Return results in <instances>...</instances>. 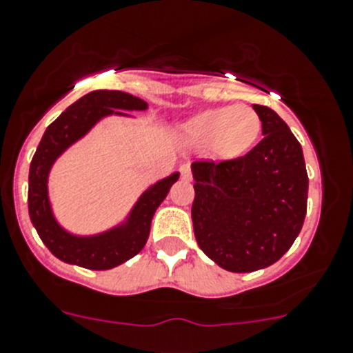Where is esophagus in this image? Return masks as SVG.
Here are the masks:
<instances>
[{
	"mask_svg": "<svg viewBox=\"0 0 353 353\" xmlns=\"http://www.w3.org/2000/svg\"><path fill=\"white\" fill-rule=\"evenodd\" d=\"M181 177H183L184 181H191V167L188 165V163L181 165Z\"/></svg>",
	"mask_w": 353,
	"mask_h": 353,
	"instance_id": "obj_1",
	"label": "esophagus"
}]
</instances>
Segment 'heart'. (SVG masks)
Listing matches in <instances>:
<instances>
[{"label":"heart","instance_id":"b5f03b06","mask_svg":"<svg viewBox=\"0 0 353 353\" xmlns=\"http://www.w3.org/2000/svg\"><path fill=\"white\" fill-rule=\"evenodd\" d=\"M183 132L194 145H214L222 155H238L255 143L260 119L246 105L210 108L188 121Z\"/></svg>","mask_w":353,"mask_h":353}]
</instances>
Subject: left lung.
Returning <instances> with one entry per match:
<instances>
[{
	"mask_svg": "<svg viewBox=\"0 0 353 353\" xmlns=\"http://www.w3.org/2000/svg\"><path fill=\"white\" fill-rule=\"evenodd\" d=\"M262 141L234 160L191 163L194 238L229 272H253L278 262L299 236L307 214L309 176L302 146L286 122L253 105Z\"/></svg>",
	"mask_w": 353,
	"mask_h": 353,
	"instance_id": "obj_1",
	"label": "left lung"
}]
</instances>
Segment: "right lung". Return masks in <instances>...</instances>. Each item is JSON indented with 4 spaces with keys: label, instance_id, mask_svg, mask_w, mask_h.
Instances as JSON below:
<instances>
[{
    "label": "right lung",
    "instance_id": "obj_1",
    "mask_svg": "<svg viewBox=\"0 0 353 353\" xmlns=\"http://www.w3.org/2000/svg\"><path fill=\"white\" fill-rule=\"evenodd\" d=\"M148 103L122 91L98 90L72 103L48 125L29 169V215L46 248L61 262L79 268L107 271L138 255L150 236L152 219L179 179V172L150 186L139 196L131 214L121 225L94 236H77L65 231L54 219L48 196V176L54 160L77 139L88 134L98 121L108 115H125L121 110H146Z\"/></svg>",
    "mask_w": 353,
    "mask_h": 353
}]
</instances>
